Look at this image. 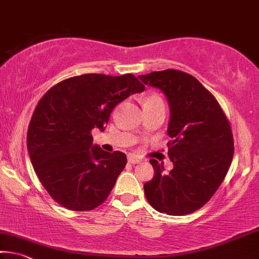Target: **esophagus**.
I'll return each instance as SVG.
<instances>
[{
	"instance_id": "1",
	"label": "esophagus",
	"mask_w": 259,
	"mask_h": 259,
	"mask_svg": "<svg viewBox=\"0 0 259 259\" xmlns=\"http://www.w3.org/2000/svg\"><path fill=\"white\" fill-rule=\"evenodd\" d=\"M142 161V158L138 157V155L135 154H129L128 155V162L131 163V165H135V163H139Z\"/></svg>"
}]
</instances>
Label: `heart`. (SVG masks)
Returning a JSON list of instances; mask_svg holds the SVG:
<instances>
[{
	"instance_id": "1",
	"label": "heart",
	"mask_w": 259,
	"mask_h": 259,
	"mask_svg": "<svg viewBox=\"0 0 259 259\" xmlns=\"http://www.w3.org/2000/svg\"><path fill=\"white\" fill-rule=\"evenodd\" d=\"M142 102L144 107H150V106H155V105H163V100L157 93L146 94V96L143 98Z\"/></svg>"
}]
</instances>
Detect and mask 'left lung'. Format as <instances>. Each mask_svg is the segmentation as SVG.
Wrapping results in <instances>:
<instances>
[{
    "instance_id": "left-lung-1",
    "label": "left lung",
    "mask_w": 259,
    "mask_h": 259,
    "mask_svg": "<svg viewBox=\"0 0 259 259\" xmlns=\"http://www.w3.org/2000/svg\"><path fill=\"white\" fill-rule=\"evenodd\" d=\"M165 93L170 107L166 173L155 159L154 176L144 184L147 202L168 215L189 214L204 206L229 169L234 154L231 123L214 96L194 76L167 69L139 76Z\"/></svg>"
}]
</instances>
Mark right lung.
<instances>
[{"label":"right lung","mask_w":259,"mask_h":259,"mask_svg":"<svg viewBox=\"0 0 259 259\" xmlns=\"http://www.w3.org/2000/svg\"><path fill=\"white\" fill-rule=\"evenodd\" d=\"M144 90L131 73H85L44 94L28 125L27 150L39 181L61 206L90 211L107 199L126 155L93 146L91 131L105 130L115 106Z\"/></svg>","instance_id":"right-lung-1"}]
</instances>
